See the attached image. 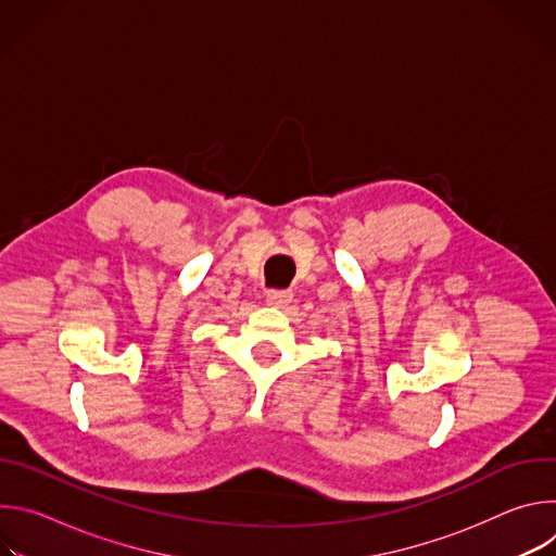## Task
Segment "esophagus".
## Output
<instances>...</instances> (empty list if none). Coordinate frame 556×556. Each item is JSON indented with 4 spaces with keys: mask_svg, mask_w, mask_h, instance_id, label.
<instances>
[{
    "mask_svg": "<svg viewBox=\"0 0 556 556\" xmlns=\"http://www.w3.org/2000/svg\"><path fill=\"white\" fill-rule=\"evenodd\" d=\"M266 301L273 307H286L292 301V292L290 290H273V292H268Z\"/></svg>",
    "mask_w": 556,
    "mask_h": 556,
    "instance_id": "1",
    "label": "esophagus"
}]
</instances>
